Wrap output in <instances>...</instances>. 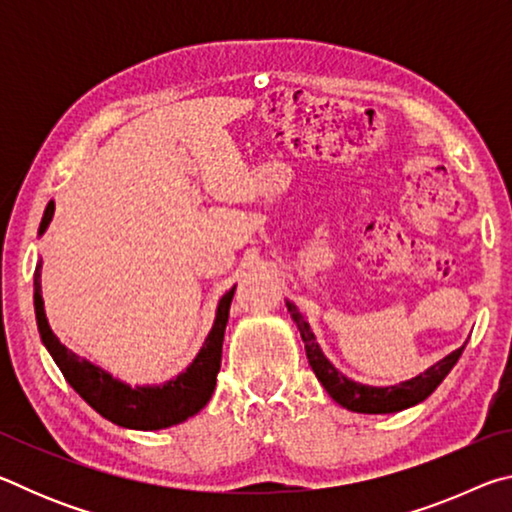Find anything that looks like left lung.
I'll return each mask as SVG.
<instances>
[{"label": "left lung", "instance_id": "1", "mask_svg": "<svg viewBox=\"0 0 512 512\" xmlns=\"http://www.w3.org/2000/svg\"><path fill=\"white\" fill-rule=\"evenodd\" d=\"M287 307L291 311V318L296 320V325L300 329L302 341H305L309 366L316 372L318 381L325 386V391L332 395L336 402L345 406V409L357 411V413H395V411L409 409L413 404H420L422 400H427V397L436 391L440 384H443V379L449 375V370L456 366V361L461 359V354L465 350L463 345V348L447 354V357L443 361H438L436 366L424 370L422 375L413 377L409 381H402V384L397 386H386V388L363 386L359 381H352L345 375H341V372L327 361L323 350L318 348L316 336L309 329L305 316L300 314L293 302H287Z\"/></svg>", "mask_w": 512, "mask_h": 512}]
</instances>
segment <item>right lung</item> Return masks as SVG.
Returning a JSON list of instances; mask_svg holds the SVG:
<instances>
[{
  "label": "right lung",
  "mask_w": 512,
  "mask_h": 512,
  "mask_svg": "<svg viewBox=\"0 0 512 512\" xmlns=\"http://www.w3.org/2000/svg\"><path fill=\"white\" fill-rule=\"evenodd\" d=\"M51 216H54V201L47 205L45 216H42L40 235L45 232ZM40 268L42 264H38L36 273H33V291H36L33 293V305H36L42 343L47 345L49 354L58 363V368L69 381V386L99 415L128 429H164L192 418V415H196L210 402L216 386V375H219L221 368L223 334L225 325H228L230 302L232 296H235V287L221 298L212 332L207 334L201 352H198V357L183 375H178L176 379H171L162 386L131 388L117 379H112L108 372L92 366L90 361L76 357L72 350H67L56 339V334L51 332L47 323L45 302H42L40 296Z\"/></svg>",
  "instance_id": "right-lung-1"
}]
</instances>
